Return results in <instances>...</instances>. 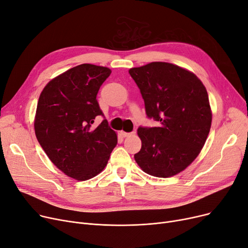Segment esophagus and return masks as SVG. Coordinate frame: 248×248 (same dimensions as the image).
<instances>
[{"instance_id":"obj_1","label":"esophagus","mask_w":248,"mask_h":248,"mask_svg":"<svg viewBox=\"0 0 248 248\" xmlns=\"http://www.w3.org/2000/svg\"><path fill=\"white\" fill-rule=\"evenodd\" d=\"M133 133H135V132H131V133H127V132L121 131V135H122L123 137H128V136H130V135H131V134H133Z\"/></svg>"}]
</instances>
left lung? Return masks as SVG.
I'll list each match as a JSON object with an SVG mask.
<instances>
[{
    "label": "left lung",
    "instance_id": "left-lung-1",
    "mask_svg": "<svg viewBox=\"0 0 248 248\" xmlns=\"http://www.w3.org/2000/svg\"><path fill=\"white\" fill-rule=\"evenodd\" d=\"M148 118L159 127H139L141 149L134 158L144 172L170 178L184 170L203 148L212 113L208 93L197 76L169 62L129 69Z\"/></svg>",
    "mask_w": 248,
    "mask_h": 248
}]
</instances>
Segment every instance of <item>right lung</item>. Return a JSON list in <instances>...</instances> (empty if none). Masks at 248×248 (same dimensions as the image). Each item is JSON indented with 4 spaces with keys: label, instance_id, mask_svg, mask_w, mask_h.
Segmentation results:
<instances>
[{
    "label": "right lung",
    "instance_id": "add662e5",
    "mask_svg": "<svg viewBox=\"0 0 248 248\" xmlns=\"http://www.w3.org/2000/svg\"><path fill=\"white\" fill-rule=\"evenodd\" d=\"M111 69L84 63L51 79L40 93L34 129L39 144L54 166L70 178L87 181L107 166L117 145L108 121L93 128L104 116L97 101Z\"/></svg>",
    "mask_w": 248,
    "mask_h": 248
}]
</instances>
